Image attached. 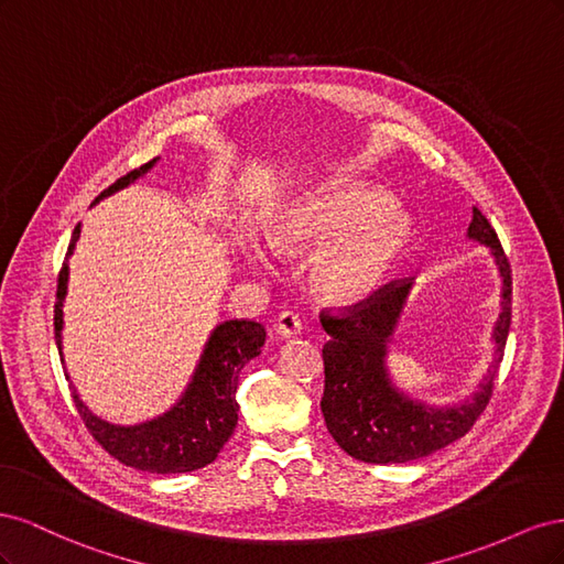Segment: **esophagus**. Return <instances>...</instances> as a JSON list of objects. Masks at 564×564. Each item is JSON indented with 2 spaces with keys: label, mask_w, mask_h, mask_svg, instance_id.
Segmentation results:
<instances>
[{
  "label": "esophagus",
  "mask_w": 564,
  "mask_h": 564,
  "mask_svg": "<svg viewBox=\"0 0 564 564\" xmlns=\"http://www.w3.org/2000/svg\"><path fill=\"white\" fill-rule=\"evenodd\" d=\"M275 332H278L282 338L301 334V317H299V313H294V311H282V313L275 317Z\"/></svg>",
  "instance_id": "1"
}]
</instances>
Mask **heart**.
<instances>
[{
	"instance_id": "obj_1",
	"label": "heart",
	"mask_w": 564,
	"mask_h": 564,
	"mask_svg": "<svg viewBox=\"0 0 564 564\" xmlns=\"http://www.w3.org/2000/svg\"><path fill=\"white\" fill-rule=\"evenodd\" d=\"M412 216L377 187L329 181L292 199L270 220L268 242L282 253L315 256L313 282L332 301L352 303L390 278L412 245ZM247 261L265 265L259 247L245 249Z\"/></svg>"
}]
</instances>
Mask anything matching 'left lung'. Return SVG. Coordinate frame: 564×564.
Wrapping results in <instances>:
<instances>
[{
    "instance_id": "8db88e82",
    "label": "left lung",
    "mask_w": 564,
    "mask_h": 564,
    "mask_svg": "<svg viewBox=\"0 0 564 564\" xmlns=\"http://www.w3.org/2000/svg\"><path fill=\"white\" fill-rule=\"evenodd\" d=\"M468 237L491 249L503 280L501 313L491 334L497 357L473 398L452 406H429L392 386L386 355L412 289L406 278L383 284L348 308L319 313L322 327L329 334L322 348V416L338 447L352 458L365 464H406L429 456L464 437L489 404L513 317V278L497 230L477 207H473Z\"/></svg>"
}]
</instances>
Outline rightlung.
<instances>
[{
    "label": "right lung",
    "instance_id": "add662e5",
    "mask_svg": "<svg viewBox=\"0 0 564 564\" xmlns=\"http://www.w3.org/2000/svg\"><path fill=\"white\" fill-rule=\"evenodd\" d=\"M155 162L158 160H150L148 164L133 169L127 176L117 178L108 191L96 197V202L143 176ZM79 232L82 224L75 226L70 247H67L63 268L58 272L54 305V332L58 352L63 329V301L67 292V270H70L67 268V259H70V253L79 240ZM263 344L265 329L261 322L228 319L224 324H218L212 332L207 346H204V352L199 357L193 381L187 383L183 398L169 409L166 414L141 425H112L94 416L73 390L77 412L98 445L112 458H117L119 464L160 475L191 473L204 468L212 464L220 449H224V445L235 431L237 412H240V404L235 400L237 383H240V371L249 360H253V357L261 352Z\"/></svg>",
    "mask_w": 564,
    "mask_h": 564
}]
</instances>
